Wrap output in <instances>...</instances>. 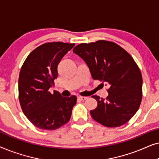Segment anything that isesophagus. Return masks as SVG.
Listing matches in <instances>:
<instances>
[{"label":"esophagus","mask_w":159,"mask_h":159,"mask_svg":"<svg viewBox=\"0 0 159 159\" xmlns=\"http://www.w3.org/2000/svg\"><path fill=\"white\" fill-rule=\"evenodd\" d=\"M88 97H84V96H78V99L80 100V101H85L86 99H88Z\"/></svg>","instance_id":"34e87169"}]
</instances>
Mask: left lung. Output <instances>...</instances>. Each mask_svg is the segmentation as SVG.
I'll return each mask as SVG.
<instances>
[{
	"mask_svg": "<svg viewBox=\"0 0 159 159\" xmlns=\"http://www.w3.org/2000/svg\"><path fill=\"white\" fill-rule=\"evenodd\" d=\"M84 61L93 80L109 87L106 100L93 98L98 106L90 111L93 119L107 127L125 125L135 114L143 96V78L133 58L119 45L106 40L81 43L73 49Z\"/></svg>",
	"mask_w": 159,
	"mask_h": 159,
	"instance_id": "obj_1",
	"label": "left lung"
}]
</instances>
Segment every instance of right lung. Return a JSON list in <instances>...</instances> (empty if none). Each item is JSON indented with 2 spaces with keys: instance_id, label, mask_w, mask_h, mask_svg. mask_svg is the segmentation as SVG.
<instances>
[{
  "instance_id": "right-lung-1",
  "label": "right lung",
  "mask_w": 159,
  "mask_h": 159,
  "mask_svg": "<svg viewBox=\"0 0 159 159\" xmlns=\"http://www.w3.org/2000/svg\"><path fill=\"white\" fill-rule=\"evenodd\" d=\"M75 43H47L32 51L21 66L19 77V99L21 109L39 129H56L71 116L77 97H62L49 89L58 77V65Z\"/></svg>"
}]
</instances>
